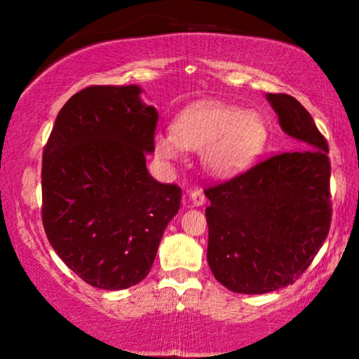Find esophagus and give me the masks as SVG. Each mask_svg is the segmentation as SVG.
<instances>
[{
    "mask_svg": "<svg viewBox=\"0 0 359 359\" xmlns=\"http://www.w3.org/2000/svg\"><path fill=\"white\" fill-rule=\"evenodd\" d=\"M191 201H192L194 205H203L205 203L204 192L199 191V189H197V191H192L191 192Z\"/></svg>",
    "mask_w": 359,
    "mask_h": 359,
    "instance_id": "1",
    "label": "esophagus"
}]
</instances>
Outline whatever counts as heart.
<instances>
[{
	"mask_svg": "<svg viewBox=\"0 0 359 359\" xmlns=\"http://www.w3.org/2000/svg\"><path fill=\"white\" fill-rule=\"evenodd\" d=\"M269 128L253 111L209 102L184 109L170 131L155 135V154L165 162L182 160L185 148L203 150L208 170L233 175L245 170L265 150Z\"/></svg>",
	"mask_w": 359,
	"mask_h": 359,
	"instance_id": "b5f03b06",
	"label": "heart"
}]
</instances>
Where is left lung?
Here are the masks:
<instances>
[{"label": "left lung", "instance_id": "1", "mask_svg": "<svg viewBox=\"0 0 359 359\" xmlns=\"http://www.w3.org/2000/svg\"><path fill=\"white\" fill-rule=\"evenodd\" d=\"M266 100L300 150L271 155L204 191L211 201L208 263L217 282L238 294L292 285L331 228L327 140L295 97L266 94Z\"/></svg>", "mask_w": 359, "mask_h": 359}]
</instances>
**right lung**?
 Wrapping results in <instances>:
<instances>
[{
	"label": "right lung",
	"instance_id": "add662e5",
	"mask_svg": "<svg viewBox=\"0 0 359 359\" xmlns=\"http://www.w3.org/2000/svg\"><path fill=\"white\" fill-rule=\"evenodd\" d=\"M138 86H89L64 104L42 156V222L62 262L89 285L142 282L180 208L175 184L147 170L158 113Z\"/></svg>",
	"mask_w": 359,
	"mask_h": 359
}]
</instances>
